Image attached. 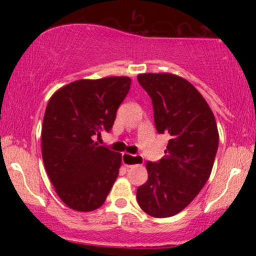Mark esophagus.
Wrapping results in <instances>:
<instances>
[{"mask_svg": "<svg viewBox=\"0 0 256 256\" xmlns=\"http://www.w3.org/2000/svg\"><path fill=\"white\" fill-rule=\"evenodd\" d=\"M142 162H143V158L140 156V155H131V154H128V152H124V154H122V164H124L128 168L140 165Z\"/></svg>", "mask_w": 256, "mask_h": 256, "instance_id": "obj_1", "label": "esophagus"}]
</instances>
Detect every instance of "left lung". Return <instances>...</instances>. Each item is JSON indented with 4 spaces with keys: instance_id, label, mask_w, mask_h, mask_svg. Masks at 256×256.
Returning a JSON list of instances; mask_svg holds the SVG:
<instances>
[{
    "instance_id": "left-lung-1",
    "label": "left lung",
    "mask_w": 256,
    "mask_h": 256,
    "mask_svg": "<svg viewBox=\"0 0 256 256\" xmlns=\"http://www.w3.org/2000/svg\"><path fill=\"white\" fill-rule=\"evenodd\" d=\"M137 79L152 98L156 131L170 137L165 156L146 164L148 180L138 186L137 201L149 216L168 218L207 183L218 150V128L204 96L184 78L144 73Z\"/></svg>"
}]
</instances>
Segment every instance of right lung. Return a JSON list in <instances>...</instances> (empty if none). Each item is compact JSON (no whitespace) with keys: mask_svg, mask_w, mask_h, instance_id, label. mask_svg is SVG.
I'll list each match as a JSON object with an SVG mask.
<instances>
[{"mask_svg":"<svg viewBox=\"0 0 256 256\" xmlns=\"http://www.w3.org/2000/svg\"><path fill=\"white\" fill-rule=\"evenodd\" d=\"M130 85L128 77L80 79L49 100L42 126L43 162L58 198L72 210H98L118 177L122 155L94 140L113 128Z\"/></svg>","mask_w":256,"mask_h":256,"instance_id":"add662e5","label":"right lung"}]
</instances>
